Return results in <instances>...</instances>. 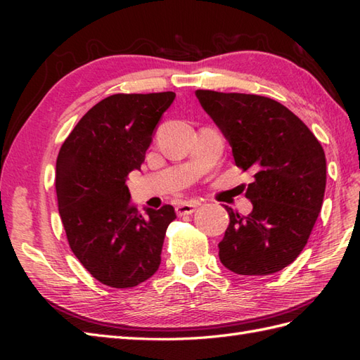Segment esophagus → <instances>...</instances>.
Here are the masks:
<instances>
[{"mask_svg":"<svg viewBox=\"0 0 360 360\" xmlns=\"http://www.w3.org/2000/svg\"><path fill=\"white\" fill-rule=\"evenodd\" d=\"M196 202H182L176 207V213H178V215H190V213H193L196 210Z\"/></svg>","mask_w":360,"mask_h":360,"instance_id":"34e87169","label":"esophagus"}]
</instances>
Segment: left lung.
<instances>
[{
	"instance_id": "obj_1",
	"label": "left lung",
	"mask_w": 360,
	"mask_h": 360,
	"mask_svg": "<svg viewBox=\"0 0 360 360\" xmlns=\"http://www.w3.org/2000/svg\"><path fill=\"white\" fill-rule=\"evenodd\" d=\"M196 97L232 147L235 164L252 170L249 215L226 210L231 223L219 259L240 275H271L300 255L322 209L326 159L322 145L292 111L269 97L198 89Z\"/></svg>"
}]
</instances>
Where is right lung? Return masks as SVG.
Listing matches in <instances>:
<instances>
[{
    "mask_svg": "<svg viewBox=\"0 0 360 360\" xmlns=\"http://www.w3.org/2000/svg\"><path fill=\"white\" fill-rule=\"evenodd\" d=\"M176 94H114L94 105L68 136L56 165L58 213L68 243L96 280L133 288L159 269L170 204L129 202L128 173L141 170L160 119Z\"/></svg>",
    "mask_w": 360,
    "mask_h": 360,
    "instance_id": "add662e5",
    "label": "right lung"
}]
</instances>
